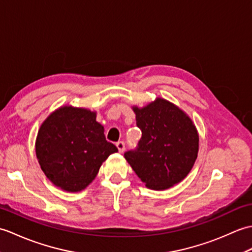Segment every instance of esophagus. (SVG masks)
Wrapping results in <instances>:
<instances>
[{
  "mask_svg": "<svg viewBox=\"0 0 252 252\" xmlns=\"http://www.w3.org/2000/svg\"><path fill=\"white\" fill-rule=\"evenodd\" d=\"M116 147H117V149H119V152L120 153H123L125 151V143H124V141H119L116 143Z\"/></svg>",
  "mask_w": 252,
  "mask_h": 252,
  "instance_id": "esophagus-1",
  "label": "esophagus"
}]
</instances>
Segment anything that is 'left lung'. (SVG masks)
I'll return each mask as SVG.
<instances>
[{
	"label": "left lung",
	"mask_w": 252,
	"mask_h": 252,
	"mask_svg": "<svg viewBox=\"0 0 252 252\" xmlns=\"http://www.w3.org/2000/svg\"><path fill=\"white\" fill-rule=\"evenodd\" d=\"M132 109L142 137L125 158L149 189H169L188 176L197 158L196 127L181 109L161 98Z\"/></svg>",
	"instance_id": "1"
}]
</instances>
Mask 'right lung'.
Wrapping results in <instances>:
<instances>
[{
  "label": "right lung",
  "mask_w": 252,
  "mask_h": 252,
  "mask_svg": "<svg viewBox=\"0 0 252 252\" xmlns=\"http://www.w3.org/2000/svg\"><path fill=\"white\" fill-rule=\"evenodd\" d=\"M96 112L65 105L53 112L37 132L35 153L42 170L56 187L80 192L96 178L112 153Z\"/></svg>",
  "instance_id": "obj_1"
}]
</instances>
